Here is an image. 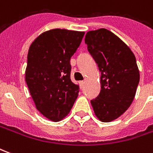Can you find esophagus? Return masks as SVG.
<instances>
[{"label":"esophagus","instance_id":"obj_1","mask_svg":"<svg viewBox=\"0 0 153 153\" xmlns=\"http://www.w3.org/2000/svg\"><path fill=\"white\" fill-rule=\"evenodd\" d=\"M79 86L81 87V88H83V84H84V81H79Z\"/></svg>","mask_w":153,"mask_h":153}]
</instances>
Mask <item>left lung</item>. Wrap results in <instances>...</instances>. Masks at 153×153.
Here are the masks:
<instances>
[{
	"instance_id": "obj_1",
	"label": "left lung",
	"mask_w": 153,
	"mask_h": 153,
	"mask_svg": "<svg viewBox=\"0 0 153 153\" xmlns=\"http://www.w3.org/2000/svg\"><path fill=\"white\" fill-rule=\"evenodd\" d=\"M85 43L101 72V91L91 104L100 120L112 121L134 98L139 83L136 58L123 41L106 28L88 32Z\"/></svg>"
}]
</instances>
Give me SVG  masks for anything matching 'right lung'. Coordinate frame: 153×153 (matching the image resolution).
I'll list each match as a JSON object with an SVG mask.
<instances>
[{
  "mask_svg": "<svg viewBox=\"0 0 153 153\" xmlns=\"http://www.w3.org/2000/svg\"><path fill=\"white\" fill-rule=\"evenodd\" d=\"M84 32L51 29L29 47L25 80L37 109L52 121L65 117L78 97L79 86L70 79V58Z\"/></svg>",
  "mask_w": 153,
  "mask_h": 153,
  "instance_id": "add662e5",
  "label": "right lung"
}]
</instances>
